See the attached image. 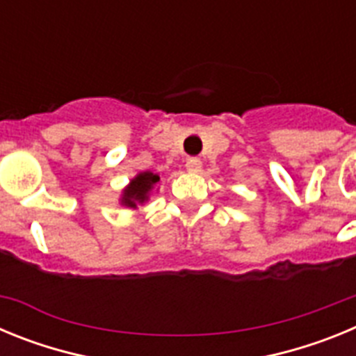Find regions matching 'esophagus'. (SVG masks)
<instances>
[{
    "instance_id": "1",
    "label": "esophagus",
    "mask_w": 356,
    "mask_h": 356,
    "mask_svg": "<svg viewBox=\"0 0 356 356\" xmlns=\"http://www.w3.org/2000/svg\"><path fill=\"white\" fill-rule=\"evenodd\" d=\"M185 169L188 172H200L201 171V160L200 159H188L185 163Z\"/></svg>"
}]
</instances>
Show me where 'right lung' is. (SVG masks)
Returning <instances> with one entry per match:
<instances>
[{"mask_svg":"<svg viewBox=\"0 0 356 356\" xmlns=\"http://www.w3.org/2000/svg\"><path fill=\"white\" fill-rule=\"evenodd\" d=\"M160 181V176L156 172L143 171L135 175L130 180V184L122 188L119 203L127 209L137 210L140 205H144L149 200L151 193L156 188V184Z\"/></svg>","mask_w":356,"mask_h":356,"instance_id":"add662e5","label":"right lung"}]
</instances>
